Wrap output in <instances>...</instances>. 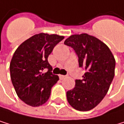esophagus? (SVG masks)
<instances>
[{
  "label": "esophagus",
  "instance_id": "34e87169",
  "mask_svg": "<svg viewBox=\"0 0 124 124\" xmlns=\"http://www.w3.org/2000/svg\"><path fill=\"white\" fill-rule=\"evenodd\" d=\"M66 78V76H65V75H62V74H60L59 75V78L61 79V80H62V79H64V78Z\"/></svg>",
  "mask_w": 124,
  "mask_h": 124
}]
</instances>
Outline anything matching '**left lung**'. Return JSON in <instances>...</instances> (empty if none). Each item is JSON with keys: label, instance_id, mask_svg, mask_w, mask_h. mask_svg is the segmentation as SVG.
Returning <instances> with one entry per match:
<instances>
[{"label": "left lung", "instance_id": "1", "mask_svg": "<svg viewBox=\"0 0 124 124\" xmlns=\"http://www.w3.org/2000/svg\"><path fill=\"white\" fill-rule=\"evenodd\" d=\"M64 44L74 49L79 67L86 71L83 79L76 80L74 89L67 92V100L74 109L90 111L100 103L109 90L115 77V57L102 41L85 33L71 35Z\"/></svg>", "mask_w": 124, "mask_h": 124}]
</instances>
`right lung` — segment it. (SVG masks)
I'll list each match as a JSON object with an SVG mask.
<instances>
[{"label":"right lung","instance_id":"obj_1","mask_svg":"<svg viewBox=\"0 0 124 124\" xmlns=\"http://www.w3.org/2000/svg\"><path fill=\"white\" fill-rule=\"evenodd\" d=\"M64 39L58 34L40 33L25 40L15 51L9 65L12 84L19 98L32 107L44 104L59 80L53 74L48 56ZM47 68L48 71L43 73Z\"/></svg>","mask_w":124,"mask_h":124}]
</instances>
